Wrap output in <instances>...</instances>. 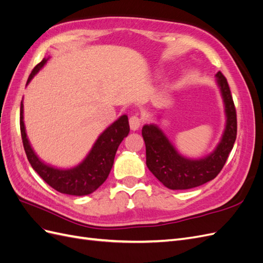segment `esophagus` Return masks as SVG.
I'll use <instances>...</instances> for the list:
<instances>
[{"label": "esophagus", "mask_w": 263, "mask_h": 263, "mask_svg": "<svg viewBox=\"0 0 263 263\" xmlns=\"http://www.w3.org/2000/svg\"><path fill=\"white\" fill-rule=\"evenodd\" d=\"M141 119L137 115H133L129 118V126L132 130H137L139 127L141 126Z\"/></svg>", "instance_id": "esophagus-1"}]
</instances>
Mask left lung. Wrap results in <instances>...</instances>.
Wrapping results in <instances>:
<instances>
[{"label":"left lung","instance_id":"8db88e82","mask_svg":"<svg viewBox=\"0 0 263 263\" xmlns=\"http://www.w3.org/2000/svg\"><path fill=\"white\" fill-rule=\"evenodd\" d=\"M227 116L226 129L213 154L200 160H191L178 154L169 139L156 125L142 127L146 145V163L154 176L171 190L200 186L218 176L232 151L237 137V114L227 79L220 71L216 74Z\"/></svg>","mask_w":263,"mask_h":263}]
</instances>
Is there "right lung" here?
<instances>
[{
    "label": "right lung",
    "instance_id": "right-lung-1",
    "mask_svg": "<svg viewBox=\"0 0 263 263\" xmlns=\"http://www.w3.org/2000/svg\"><path fill=\"white\" fill-rule=\"evenodd\" d=\"M46 61L47 59H43L33 69L28 77L27 84L39 69L45 65ZM20 126L24 150H25L30 165L39 174V177L58 192L78 196L91 194L105 182L113 166L117 148L129 133L128 117L123 115L103 132L82 163L73 169L59 170L43 163L31 149L26 137L25 127H24L22 103Z\"/></svg>",
    "mask_w": 263,
    "mask_h": 263
}]
</instances>
